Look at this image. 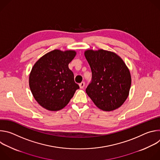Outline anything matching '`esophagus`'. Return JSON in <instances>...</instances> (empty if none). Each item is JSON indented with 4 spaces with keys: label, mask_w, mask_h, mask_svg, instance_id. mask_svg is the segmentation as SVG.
<instances>
[{
    "label": "esophagus",
    "mask_w": 160,
    "mask_h": 160,
    "mask_svg": "<svg viewBox=\"0 0 160 160\" xmlns=\"http://www.w3.org/2000/svg\"><path fill=\"white\" fill-rule=\"evenodd\" d=\"M85 83L84 82H81V83L79 84L80 87L81 88H83L85 87Z\"/></svg>",
    "instance_id": "obj_1"
}]
</instances>
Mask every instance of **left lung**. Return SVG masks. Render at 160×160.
<instances>
[{
	"label": "left lung",
	"instance_id": "1",
	"mask_svg": "<svg viewBox=\"0 0 160 160\" xmlns=\"http://www.w3.org/2000/svg\"><path fill=\"white\" fill-rule=\"evenodd\" d=\"M85 56L92 72L86 93L99 109L110 111L120 108L127 99L131 85L130 72L116 54L100 49L88 50Z\"/></svg>",
	"mask_w": 160,
	"mask_h": 160
}]
</instances>
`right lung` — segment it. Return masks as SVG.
<instances>
[{
	"label": "right lung",
	"instance_id": "1",
	"mask_svg": "<svg viewBox=\"0 0 160 160\" xmlns=\"http://www.w3.org/2000/svg\"><path fill=\"white\" fill-rule=\"evenodd\" d=\"M73 51L54 50L34 64L29 77L32 93L37 102L50 111L64 108L80 88L68 68L75 58Z\"/></svg>",
	"mask_w": 160,
	"mask_h": 160
}]
</instances>
